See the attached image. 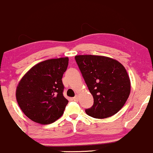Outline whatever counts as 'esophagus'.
I'll return each instance as SVG.
<instances>
[{
	"mask_svg": "<svg viewBox=\"0 0 153 153\" xmlns=\"http://www.w3.org/2000/svg\"><path fill=\"white\" fill-rule=\"evenodd\" d=\"M73 99V101H76V102H77V101H78V96H75Z\"/></svg>",
	"mask_w": 153,
	"mask_h": 153,
	"instance_id": "obj_1",
	"label": "esophagus"
}]
</instances>
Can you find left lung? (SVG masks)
I'll use <instances>...</instances> for the list:
<instances>
[{"label": "left lung", "instance_id": "obj_1", "mask_svg": "<svg viewBox=\"0 0 153 153\" xmlns=\"http://www.w3.org/2000/svg\"><path fill=\"white\" fill-rule=\"evenodd\" d=\"M94 105L85 109L88 115L104 119L117 114L130 94V80L124 67L117 60L96 55L75 57Z\"/></svg>", "mask_w": 153, "mask_h": 153}]
</instances>
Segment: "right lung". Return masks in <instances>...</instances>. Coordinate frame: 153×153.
Masks as SVG:
<instances>
[{
    "label": "right lung",
    "instance_id": "1",
    "mask_svg": "<svg viewBox=\"0 0 153 153\" xmlns=\"http://www.w3.org/2000/svg\"><path fill=\"white\" fill-rule=\"evenodd\" d=\"M68 57L43 61L31 68L17 86L16 100L28 118L42 124L57 120L68 101L63 96L62 76Z\"/></svg>",
    "mask_w": 153,
    "mask_h": 153
}]
</instances>
